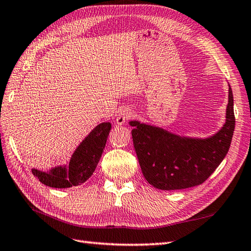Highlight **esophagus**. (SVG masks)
<instances>
[{"mask_svg":"<svg viewBox=\"0 0 251 251\" xmlns=\"http://www.w3.org/2000/svg\"><path fill=\"white\" fill-rule=\"evenodd\" d=\"M133 116H134V111H133L132 109H130V108L121 109L119 111L118 116H117V119H116L117 125H119V126L125 125L126 122L129 119H131Z\"/></svg>","mask_w":251,"mask_h":251,"instance_id":"obj_1","label":"esophagus"}]
</instances>
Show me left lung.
<instances>
[{"mask_svg":"<svg viewBox=\"0 0 251 251\" xmlns=\"http://www.w3.org/2000/svg\"><path fill=\"white\" fill-rule=\"evenodd\" d=\"M132 138L146 180L161 190H180L201 185L229 151L235 127L233 93L229 88L226 120L222 129L205 140L173 134L157 126L130 121Z\"/></svg>","mask_w":251,"mask_h":251,"instance_id":"obj_1","label":"left lung"}]
</instances>
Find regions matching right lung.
<instances>
[{
  "instance_id": "right-lung-1",
  "label": "right lung",
  "mask_w": 251,
  "mask_h": 251,
  "mask_svg": "<svg viewBox=\"0 0 251 251\" xmlns=\"http://www.w3.org/2000/svg\"><path fill=\"white\" fill-rule=\"evenodd\" d=\"M111 129L109 122L94 127L70 160L69 168L58 166L48 173L32 170L33 175L44 185L51 188H70L87 181L96 171Z\"/></svg>"
}]
</instances>
